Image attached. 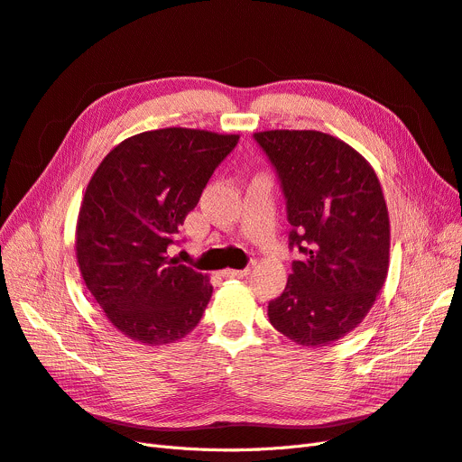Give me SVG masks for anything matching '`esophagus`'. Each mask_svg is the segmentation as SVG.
<instances>
[{
    "label": "esophagus",
    "instance_id": "34e87169",
    "mask_svg": "<svg viewBox=\"0 0 462 462\" xmlns=\"http://www.w3.org/2000/svg\"><path fill=\"white\" fill-rule=\"evenodd\" d=\"M251 273V270L249 268H244V270H223L220 272V275L223 277H247Z\"/></svg>",
    "mask_w": 462,
    "mask_h": 462
}]
</instances>
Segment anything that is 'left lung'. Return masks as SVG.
Here are the masks:
<instances>
[{
    "mask_svg": "<svg viewBox=\"0 0 462 462\" xmlns=\"http://www.w3.org/2000/svg\"><path fill=\"white\" fill-rule=\"evenodd\" d=\"M287 199L292 260L283 294L268 304L275 330L306 347L349 334L389 270L391 226L379 179L363 154L315 130L256 132Z\"/></svg>",
    "mask_w": 462,
    "mask_h": 462,
    "instance_id": "obj_1",
    "label": "left lung"
}]
</instances>
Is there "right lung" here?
Segmentation results:
<instances>
[{
  "label": "right lung",
  "mask_w": 462,
  "mask_h": 462,
  "mask_svg": "<svg viewBox=\"0 0 462 462\" xmlns=\"http://www.w3.org/2000/svg\"><path fill=\"white\" fill-rule=\"evenodd\" d=\"M239 135L162 128L132 135L97 166L77 218L79 270L116 330L143 346L185 337L202 319L209 277L170 245Z\"/></svg>",
  "instance_id": "1"
}]
</instances>
